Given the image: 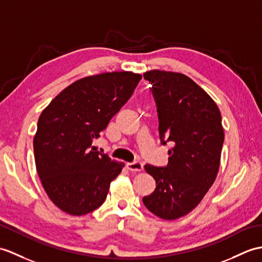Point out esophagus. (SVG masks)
I'll return each mask as SVG.
<instances>
[{
    "instance_id": "obj_1",
    "label": "esophagus",
    "mask_w": 262,
    "mask_h": 262,
    "mask_svg": "<svg viewBox=\"0 0 262 262\" xmlns=\"http://www.w3.org/2000/svg\"><path fill=\"white\" fill-rule=\"evenodd\" d=\"M127 168L132 172H141L143 171L144 165L141 162H133V163H127Z\"/></svg>"
}]
</instances>
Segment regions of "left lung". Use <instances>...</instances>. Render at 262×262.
<instances>
[{"instance_id": "left-lung-1", "label": "left lung", "mask_w": 262, "mask_h": 262, "mask_svg": "<svg viewBox=\"0 0 262 262\" xmlns=\"http://www.w3.org/2000/svg\"><path fill=\"white\" fill-rule=\"evenodd\" d=\"M144 79L151 84L161 144L171 142L173 147L165 167L145 165L156 188L143 202L153 214L175 220L196 208L214 183L224 141L221 113L213 99L183 74L151 70Z\"/></svg>"}]
</instances>
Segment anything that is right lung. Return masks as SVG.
I'll return each mask as SVG.
<instances>
[{
  "label": "right lung",
  "mask_w": 262,
  "mask_h": 262,
  "mask_svg": "<svg viewBox=\"0 0 262 262\" xmlns=\"http://www.w3.org/2000/svg\"><path fill=\"white\" fill-rule=\"evenodd\" d=\"M141 79L129 71L82 78L41 113L33 139L36 171L48 196L66 213L83 215L105 202L124 164L95 150L93 142Z\"/></svg>",
  "instance_id": "1"
}]
</instances>
